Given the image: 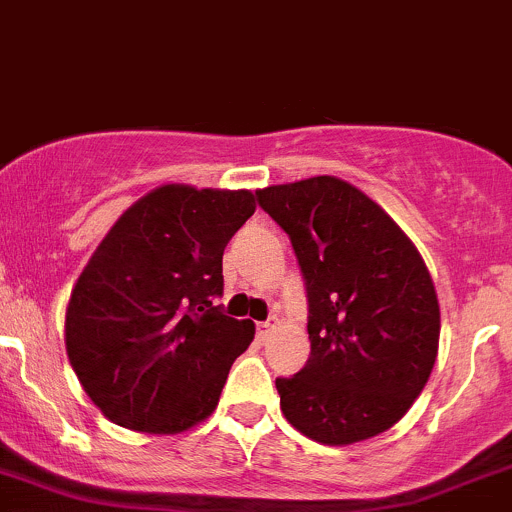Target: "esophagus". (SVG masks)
Here are the masks:
<instances>
[{"mask_svg": "<svg viewBox=\"0 0 512 512\" xmlns=\"http://www.w3.org/2000/svg\"><path fill=\"white\" fill-rule=\"evenodd\" d=\"M271 329H273L271 322H258L256 324V337L261 339V342H266V337L271 334Z\"/></svg>", "mask_w": 512, "mask_h": 512, "instance_id": "obj_1", "label": "esophagus"}]
</instances>
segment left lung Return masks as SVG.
<instances>
[{
    "mask_svg": "<svg viewBox=\"0 0 512 512\" xmlns=\"http://www.w3.org/2000/svg\"><path fill=\"white\" fill-rule=\"evenodd\" d=\"M305 276L310 359L276 378L280 410L329 447L390 430L430 378L439 349L432 276L378 202L334 175L256 190Z\"/></svg>",
    "mask_w": 512,
    "mask_h": 512,
    "instance_id": "1",
    "label": "left lung"
}]
</instances>
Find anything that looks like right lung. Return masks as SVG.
Wrapping results in <instances>:
<instances>
[{
	"label": "right lung",
	"instance_id": "add662e5",
	"mask_svg": "<svg viewBox=\"0 0 512 512\" xmlns=\"http://www.w3.org/2000/svg\"><path fill=\"white\" fill-rule=\"evenodd\" d=\"M254 212L251 190L161 185L114 222L82 268L65 349L114 425L180 434L217 408L256 327L212 300L224 290V246Z\"/></svg>",
	"mask_w": 512,
	"mask_h": 512
}]
</instances>
